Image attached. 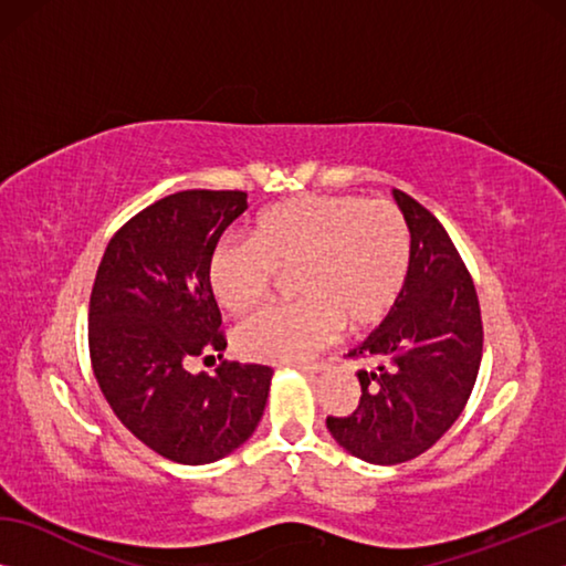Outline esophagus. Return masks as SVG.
<instances>
[{
	"label": "esophagus",
	"instance_id": "1",
	"mask_svg": "<svg viewBox=\"0 0 566 566\" xmlns=\"http://www.w3.org/2000/svg\"><path fill=\"white\" fill-rule=\"evenodd\" d=\"M296 369L304 371V375H317V371L324 369L322 361H300L296 364Z\"/></svg>",
	"mask_w": 566,
	"mask_h": 566
}]
</instances>
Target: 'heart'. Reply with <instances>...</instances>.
<instances>
[{
    "label": "heart",
    "mask_w": 566,
    "mask_h": 566,
    "mask_svg": "<svg viewBox=\"0 0 566 566\" xmlns=\"http://www.w3.org/2000/svg\"><path fill=\"white\" fill-rule=\"evenodd\" d=\"M411 234L389 199L300 195L262 209L247 242H222L207 264L209 292L224 312L247 317L280 274H292V304L239 327L234 347L254 361L302 359L347 332L379 324L405 290Z\"/></svg>",
    "instance_id": "1"
}]
</instances>
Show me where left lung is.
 Returning a JSON list of instances; mask_svg holds the SVG:
<instances>
[{
    "label": "left lung",
    "mask_w": 566,
    "mask_h": 566,
    "mask_svg": "<svg viewBox=\"0 0 566 566\" xmlns=\"http://www.w3.org/2000/svg\"><path fill=\"white\" fill-rule=\"evenodd\" d=\"M411 234L409 274L389 317L347 357L361 397L347 417H327L332 437L371 464L427 452L462 415L482 361V312L472 274L442 222L395 189Z\"/></svg>",
    "instance_id": "left-lung-1"
}]
</instances>
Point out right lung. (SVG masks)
Returning <instances> with one entry per match:
<instances>
[{
  "label": "right lung",
  "mask_w": 566,
  "mask_h": 566,
  "mask_svg": "<svg viewBox=\"0 0 566 566\" xmlns=\"http://www.w3.org/2000/svg\"><path fill=\"white\" fill-rule=\"evenodd\" d=\"M247 209L237 189H187L142 209L109 239L90 296V357L104 399L142 444L179 464H209L254 434L272 369L191 357L227 347L207 264ZM222 357V354H219Z\"/></svg>",
  "instance_id": "1"
}]
</instances>
